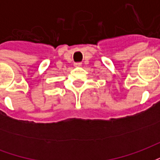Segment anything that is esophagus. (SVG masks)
I'll list each match as a JSON object with an SVG mask.
<instances>
[{
    "label": "esophagus",
    "mask_w": 160,
    "mask_h": 160,
    "mask_svg": "<svg viewBox=\"0 0 160 160\" xmlns=\"http://www.w3.org/2000/svg\"><path fill=\"white\" fill-rule=\"evenodd\" d=\"M81 66V62H75L74 63V67H77V68H79V67Z\"/></svg>",
    "instance_id": "1"
}]
</instances>
